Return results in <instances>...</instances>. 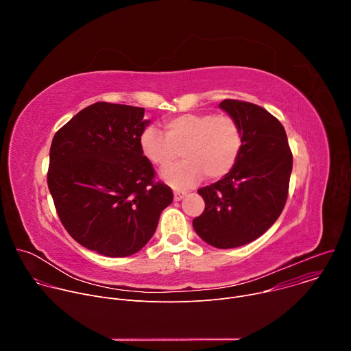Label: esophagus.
<instances>
[{"label":"esophagus","instance_id":"esophagus-1","mask_svg":"<svg viewBox=\"0 0 351 351\" xmlns=\"http://www.w3.org/2000/svg\"><path fill=\"white\" fill-rule=\"evenodd\" d=\"M186 191H182V190H175L173 191V198H175V202H180V199H183L184 197H186Z\"/></svg>","mask_w":351,"mask_h":351}]
</instances>
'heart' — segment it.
I'll return each mask as SVG.
<instances>
[{"instance_id":"1","label":"heart","mask_w":351,"mask_h":351,"mask_svg":"<svg viewBox=\"0 0 351 351\" xmlns=\"http://www.w3.org/2000/svg\"><path fill=\"white\" fill-rule=\"evenodd\" d=\"M140 147L158 168L169 167L182 154L184 160L161 176L169 186L186 189L203 175L214 180L230 173L241 154L243 133L230 115L183 114L164 121V134L152 126L144 129Z\"/></svg>"}]
</instances>
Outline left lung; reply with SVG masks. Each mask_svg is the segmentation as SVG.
<instances>
[{"label": "left lung", "mask_w": 351, "mask_h": 351, "mask_svg": "<svg viewBox=\"0 0 351 351\" xmlns=\"http://www.w3.org/2000/svg\"><path fill=\"white\" fill-rule=\"evenodd\" d=\"M219 107L239 122L243 148L230 173L197 190L206 208L193 228L206 243L233 248L260 237L282 214L293 156L285 128L265 108L230 98Z\"/></svg>", "instance_id": "left-lung-1"}]
</instances>
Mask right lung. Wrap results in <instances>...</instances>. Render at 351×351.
<instances>
[{
  "label": "right lung",
  "mask_w": 351,
  "mask_h": 351,
  "mask_svg": "<svg viewBox=\"0 0 351 351\" xmlns=\"http://www.w3.org/2000/svg\"><path fill=\"white\" fill-rule=\"evenodd\" d=\"M144 108L95 103L54 136L47 183L66 232L107 257H128L154 234L173 199L141 152Z\"/></svg>",
  "instance_id": "1"
}]
</instances>
